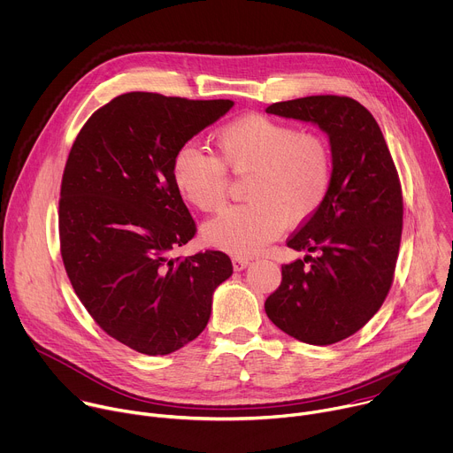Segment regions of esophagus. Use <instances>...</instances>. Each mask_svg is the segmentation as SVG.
<instances>
[{
    "instance_id": "obj_1",
    "label": "esophagus",
    "mask_w": 453,
    "mask_h": 453,
    "mask_svg": "<svg viewBox=\"0 0 453 453\" xmlns=\"http://www.w3.org/2000/svg\"><path fill=\"white\" fill-rule=\"evenodd\" d=\"M232 264H234V269H235V271H241V269H244V267L250 264V258L234 257V258H232Z\"/></svg>"
}]
</instances>
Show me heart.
<instances>
[{"instance_id":"b5f03b06","label":"heart","mask_w":453,"mask_h":453,"mask_svg":"<svg viewBox=\"0 0 453 453\" xmlns=\"http://www.w3.org/2000/svg\"><path fill=\"white\" fill-rule=\"evenodd\" d=\"M218 157L195 142L180 146L171 178L186 202L203 212L221 209L228 176L248 174L246 205L228 209L203 226L209 244L244 257L260 251L288 225L312 218L325 203L334 178L328 142L280 119L248 114L216 134Z\"/></svg>"}]
</instances>
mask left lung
Wrapping results in <instances>:
<instances>
[{"mask_svg":"<svg viewBox=\"0 0 453 453\" xmlns=\"http://www.w3.org/2000/svg\"><path fill=\"white\" fill-rule=\"evenodd\" d=\"M265 112L325 130L334 178L321 209L288 239L309 253L282 265L264 309L295 339L334 344L363 328L393 286L403 226L400 176L379 123L348 96L279 102Z\"/></svg>","mask_w":453,"mask_h":453,"instance_id":"1","label":"left lung"}]
</instances>
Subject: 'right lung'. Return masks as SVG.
<instances>
[{
  "mask_svg": "<svg viewBox=\"0 0 453 453\" xmlns=\"http://www.w3.org/2000/svg\"><path fill=\"white\" fill-rule=\"evenodd\" d=\"M232 105L127 93L90 116L71 146L58 200L65 273L96 325L139 353L167 355L196 339L214 289L232 275L219 250L171 257L196 235L173 184V155Z\"/></svg>",
  "mask_w": 453,
  "mask_h": 453,
  "instance_id": "add662e5",
  "label": "right lung"
}]
</instances>
